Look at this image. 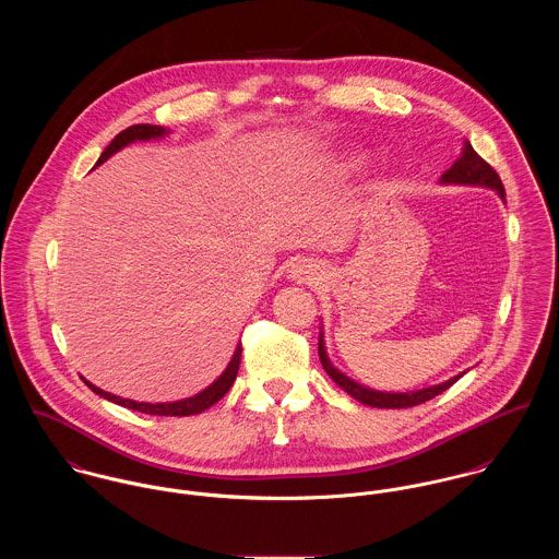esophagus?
<instances>
[{
	"mask_svg": "<svg viewBox=\"0 0 559 559\" xmlns=\"http://www.w3.org/2000/svg\"><path fill=\"white\" fill-rule=\"evenodd\" d=\"M290 277L297 282V284H317L319 280H322V269L314 260L310 258H301L293 264L290 269Z\"/></svg>",
	"mask_w": 559,
	"mask_h": 559,
	"instance_id": "obj_1",
	"label": "esophagus"
}]
</instances>
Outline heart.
<instances>
[{
  "instance_id": "1",
  "label": "heart",
  "mask_w": 559,
  "mask_h": 559,
  "mask_svg": "<svg viewBox=\"0 0 559 559\" xmlns=\"http://www.w3.org/2000/svg\"><path fill=\"white\" fill-rule=\"evenodd\" d=\"M361 165V157L359 155H348L344 159V167H359Z\"/></svg>"
}]
</instances>
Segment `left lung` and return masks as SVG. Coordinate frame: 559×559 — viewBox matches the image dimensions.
I'll return each instance as SVG.
<instances>
[{
  "label": "left lung",
  "mask_w": 559,
  "mask_h": 559,
  "mask_svg": "<svg viewBox=\"0 0 559 559\" xmlns=\"http://www.w3.org/2000/svg\"><path fill=\"white\" fill-rule=\"evenodd\" d=\"M441 182H456V185H479V187H488V189H495L501 198H506V189H503V182L499 178V174L486 163V160L479 157L478 153L472 148L469 142H465V148H463V157L456 160L443 176H441ZM319 357L324 372L346 392L350 394L353 399L359 400L361 404H368V406H377V408H408V406H417V404H424L426 400L435 399L439 394H443L448 388H452L463 374L441 383V385H435V388H426V390H419V392H408V394H388V392H374V390H368L355 381H350L348 377H344L337 368H333V364L329 361L326 357V350H324V342H322V333L319 337Z\"/></svg>",
  "instance_id": "8db88e82"
}]
</instances>
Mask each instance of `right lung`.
Instances as JSON below:
<instances>
[{"mask_svg":"<svg viewBox=\"0 0 559 559\" xmlns=\"http://www.w3.org/2000/svg\"><path fill=\"white\" fill-rule=\"evenodd\" d=\"M165 133H167V131H165L163 127H155V124H133V127L120 131V133L111 140V144L103 151V155H100V159L96 160V165L105 163L114 153H118L120 148H124L127 144H131V142H135V140H157V138H163ZM240 353H242V346L239 344L237 350H235V355H233V361H230L228 368H226V372H224L213 385H209L204 392H200V394H195V396H191V399L178 400V402H157V404H151V402H135V400L120 399V396L107 394V392H103L100 388L92 385V383L85 381V379H83V383H85L94 394H98L100 399L116 402V404L127 406V408H131V411H142V413H148V415H171V417H174V415H176V417L198 415V413L211 408L215 402H219V400L228 394V390L233 388V383H235V379H237V372H239Z\"/></svg>","mask_w":559,"mask_h":559,"instance_id":"add662e5","label":"right lung"}]
</instances>
